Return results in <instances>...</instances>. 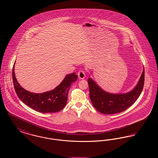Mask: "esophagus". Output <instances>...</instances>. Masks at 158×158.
Returning <instances> with one entry per match:
<instances>
[{
    "instance_id": "obj_1",
    "label": "esophagus",
    "mask_w": 158,
    "mask_h": 158,
    "mask_svg": "<svg viewBox=\"0 0 158 158\" xmlns=\"http://www.w3.org/2000/svg\"><path fill=\"white\" fill-rule=\"evenodd\" d=\"M77 75L79 76V79H84L85 77L86 76L85 72V71L83 70H81L79 71V72H78V73H77Z\"/></svg>"
}]
</instances>
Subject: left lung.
Wrapping results in <instances>:
<instances>
[{"instance_id": "1", "label": "left lung", "mask_w": 158, "mask_h": 158, "mask_svg": "<svg viewBox=\"0 0 158 158\" xmlns=\"http://www.w3.org/2000/svg\"><path fill=\"white\" fill-rule=\"evenodd\" d=\"M144 82V70L135 88L126 94H110L101 89L92 78L88 83L89 96L92 105L99 113L113 114L124 111L133 105L143 90Z\"/></svg>"}]
</instances>
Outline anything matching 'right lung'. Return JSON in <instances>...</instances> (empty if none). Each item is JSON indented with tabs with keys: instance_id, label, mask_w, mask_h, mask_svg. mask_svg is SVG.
<instances>
[{
	"instance_id": "right-lung-1",
	"label": "right lung",
	"mask_w": 158,
	"mask_h": 158,
	"mask_svg": "<svg viewBox=\"0 0 158 158\" xmlns=\"http://www.w3.org/2000/svg\"><path fill=\"white\" fill-rule=\"evenodd\" d=\"M12 78L16 93L25 104L38 112L49 113L59 112L66 106L70 87L77 80V75L75 73L69 74L54 89L41 94L32 93L23 88L15 77L14 65Z\"/></svg>"
}]
</instances>
